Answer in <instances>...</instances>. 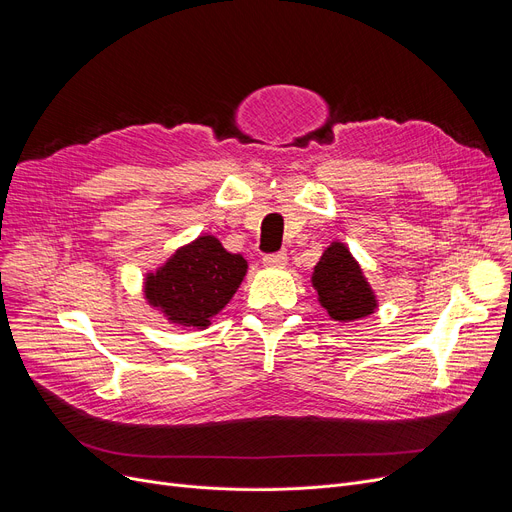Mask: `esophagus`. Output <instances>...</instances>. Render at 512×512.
<instances>
[{"label": "esophagus", "instance_id": "obj_1", "mask_svg": "<svg viewBox=\"0 0 512 512\" xmlns=\"http://www.w3.org/2000/svg\"><path fill=\"white\" fill-rule=\"evenodd\" d=\"M286 263H288V257H286L284 251L270 253V255L263 257V265H267V267H284Z\"/></svg>", "mask_w": 512, "mask_h": 512}]
</instances>
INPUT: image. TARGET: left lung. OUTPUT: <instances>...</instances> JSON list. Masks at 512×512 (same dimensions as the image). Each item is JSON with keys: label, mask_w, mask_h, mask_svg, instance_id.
<instances>
[{"label": "left lung", "mask_w": 512, "mask_h": 512, "mask_svg": "<svg viewBox=\"0 0 512 512\" xmlns=\"http://www.w3.org/2000/svg\"><path fill=\"white\" fill-rule=\"evenodd\" d=\"M313 288L321 307L336 321L367 317L378 307L359 263L342 242H332L313 270Z\"/></svg>", "instance_id": "obj_1"}]
</instances>
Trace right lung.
Instances as JSON below:
<instances>
[{
	"label": "right lung",
	"instance_id": "1",
	"mask_svg": "<svg viewBox=\"0 0 512 512\" xmlns=\"http://www.w3.org/2000/svg\"><path fill=\"white\" fill-rule=\"evenodd\" d=\"M245 274V257L228 253L215 236H199L147 276L145 297L172 324L207 328L209 319L230 303Z\"/></svg>",
	"mask_w": 512,
	"mask_h": 512
}]
</instances>
